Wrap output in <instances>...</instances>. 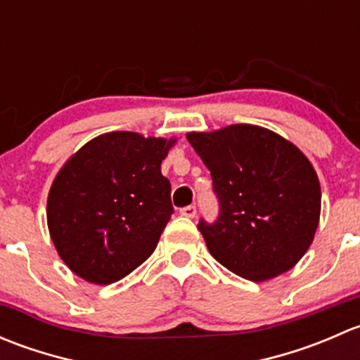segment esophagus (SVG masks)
<instances>
[{
  "label": "esophagus",
  "instance_id": "obj_1",
  "mask_svg": "<svg viewBox=\"0 0 360 360\" xmlns=\"http://www.w3.org/2000/svg\"><path fill=\"white\" fill-rule=\"evenodd\" d=\"M181 214H183L184 217H195V216H197V207H195V205L183 207V209H181Z\"/></svg>",
  "mask_w": 360,
  "mask_h": 360
}]
</instances>
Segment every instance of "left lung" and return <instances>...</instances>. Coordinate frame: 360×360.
Instances as JSON below:
<instances>
[{
  "label": "left lung",
  "mask_w": 360,
  "mask_h": 360,
  "mask_svg": "<svg viewBox=\"0 0 360 360\" xmlns=\"http://www.w3.org/2000/svg\"><path fill=\"white\" fill-rule=\"evenodd\" d=\"M188 141L212 176L219 217L198 230L216 261L263 282L291 270L311 245L321 217V184L310 160L271 130L248 123Z\"/></svg>",
  "instance_id": "1"
}]
</instances>
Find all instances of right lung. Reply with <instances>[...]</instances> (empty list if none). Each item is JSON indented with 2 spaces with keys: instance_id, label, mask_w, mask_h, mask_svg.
<instances>
[{
  "instance_id": "add662e5",
  "label": "right lung",
  "mask_w": 360,
  "mask_h": 360,
  "mask_svg": "<svg viewBox=\"0 0 360 360\" xmlns=\"http://www.w3.org/2000/svg\"><path fill=\"white\" fill-rule=\"evenodd\" d=\"M176 141L108 132L64 163L50 188L46 224L72 274L108 285L153 254L174 212L160 165Z\"/></svg>"
}]
</instances>
